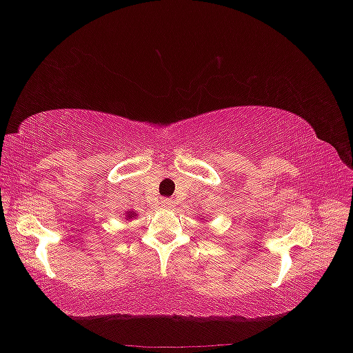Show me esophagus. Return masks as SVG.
Instances as JSON below:
<instances>
[{"instance_id": "esophagus-1", "label": "esophagus", "mask_w": 353, "mask_h": 353, "mask_svg": "<svg viewBox=\"0 0 353 353\" xmlns=\"http://www.w3.org/2000/svg\"><path fill=\"white\" fill-rule=\"evenodd\" d=\"M160 204H162V207H172L174 201H172L171 198H163L162 201H160Z\"/></svg>"}]
</instances>
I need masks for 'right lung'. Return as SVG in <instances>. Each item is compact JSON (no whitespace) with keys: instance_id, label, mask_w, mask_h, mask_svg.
<instances>
[{"instance_id":"add662e5","label":"right lung","mask_w":353,"mask_h":353,"mask_svg":"<svg viewBox=\"0 0 353 353\" xmlns=\"http://www.w3.org/2000/svg\"><path fill=\"white\" fill-rule=\"evenodd\" d=\"M129 218H132V213H129Z\"/></svg>"}]
</instances>
